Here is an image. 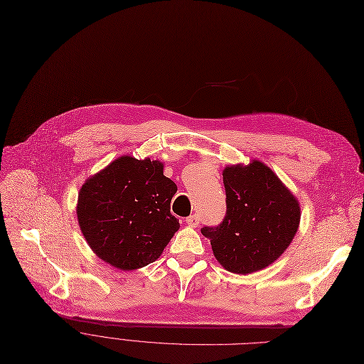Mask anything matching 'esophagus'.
Returning a JSON list of instances; mask_svg holds the SVG:
<instances>
[{
	"label": "esophagus",
	"instance_id": "obj_1",
	"mask_svg": "<svg viewBox=\"0 0 364 364\" xmlns=\"http://www.w3.org/2000/svg\"><path fill=\"white\" fill-rule=\"evenodd\" d=\"M186 223L189 225V227H193V228H196V227H198V223H200V219H198V216H197V215H193V216H189V218H186Z\"/></svg>",
	"mask_w": 364,
	"mask_h": 364
}]
</instances>
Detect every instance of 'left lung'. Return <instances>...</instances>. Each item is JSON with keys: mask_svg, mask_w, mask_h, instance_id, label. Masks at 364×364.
Returning <instances> with one entry per match:
<instances>
[{"mask_svg": "<svg viewBox=\"0 0 364 364\" xmlns=\"http://www.w3.org/2000/svg\"><path fill=\"white\" fill-rule=\"evenodd\" d=\"M227 215L204 227L218 262L230 272L250 274L279 259L295 237L301 207L290 189L264 163L225 167Z\"/></svg>", "mask_w": 364, "mask_h": 364, "instance_id": "obj_1", "label": "left lung"}]
</instances>
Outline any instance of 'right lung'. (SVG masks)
Masks as SVG:
<instances>
[{"mask_svg": "<svg viewBox=\"0 0 364 364\" xmlns=\"http://www.w3.org/2000/svg\"><path fill=\"white\" fill-rule=\"evenodd\" d=\"M163 167L159 160L123 155L81 186L78 225L102 261L123 271L146 267L179 230L170 213L178 186Z\"/></svg>", "mask_w": 364, "mask_h": 364, "instance_id": "obj_1", "label": "right lung"}]
</instances>
